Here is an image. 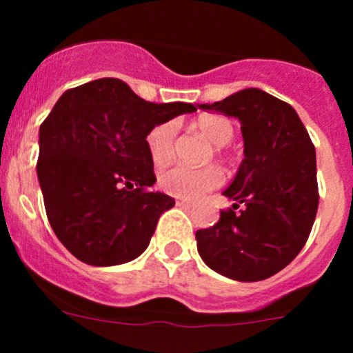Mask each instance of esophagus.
Masks as SVG:
<instances>
[{"label": "esophagus", "mask_w": 353, "mask_h": 353, "mask_svg": "<svg viewBox=\"0 0 353 353\" xmlns=\"http://www.w3.org/2000/svg\"><path fill=\"white\" fill-rule=\"evenodd\" d=\"M177 206H183V208H191L193 206V203L188 201V199H177Z\"/></svg>", "instance_id": "esophagus-1"}]
</instances>
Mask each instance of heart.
Instances as JSON below:
<instances>
[{"label": "heart", "mask_w": 353, "mask_h": 353, "mask_svg": "<svg viewBox=\"0 0 353 353\" xmlns=\"http://www.w3.org/2000/svg\"><path fill=\"white\" fill-rule=\"evenodd\" d=\"M196 130L205 138H208L215 147V155L220 160L227 162L229 160V152L225 145L232 140L234 137V123L229 117L216 116V114H206L201 116L194 123ZM177 124L169 121L162 123L150 130L147 134V147L150 152L152 160L157 165H163L169 162L174 155V145H176ZM223 176L219 167L208 165L203 169H188L183 165H174L160 172L159 184L165 193L172 194L177 198L193 199L215 190L222 184Z\"/></svg>", "instance_id": "obj_1"}]
</instances>
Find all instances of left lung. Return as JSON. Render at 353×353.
Returning a JSON list of instances; mask_svg holds the SVG:
<instances>
[{
    "instance_id": "left-lung-1",
    "label": "left lung",
    "mask_w": 353,
    "mask_h": 353,
    "mask_svg": "<svg viewBox=\"0 0 353 353\" xmlns=\"http://www.w3.org/2000/svg\"><path fill=\"white\" fill-rule=\"evenodd\" d=\"M241 121L244 159L223 196L234 210L196 232L206 266L237 282H259L301 252L318 212L316 150L295 109L244 88L215 104H196ZM239 204L243 210H235Z\"/></svg>"
}]
</instances>
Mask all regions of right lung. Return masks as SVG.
I'll use <instances>...</instances> for the list:
<instances>
[{
	"mask_svg": "<svg viewBox=\"0 0 353 353\" xmlns=\"http://www.w3.org/2000/svg\"><path fill=\"white\" fill-rule=\"evenodd\" d=\"M194 110L186 102L143 101L117 78L58 99L39 128L37 177L49 223L74 258L116 266L148 248L176 201L150 190L157 179L147 134Z\"/></svg>",
	"mask_w": 353,
	"mask_h": 353,
	"instance_id": "obj_1",
	"label": "right lung"
}]
</instances>
